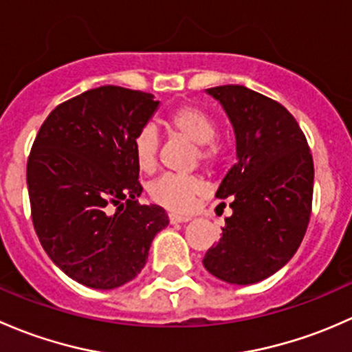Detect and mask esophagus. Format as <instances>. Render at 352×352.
<instances>
[{
  "mask_svg": "<svg viewBox=\"0 0 352 352\" xmlns=\"http://www.w3.org/2000/svg\"><path fill=\"white\" fill-rule=\"evenodd\" d=\"M190 215H177V213H169V222L171 223H186L190 222Z\"/></svg>",
  "mask_w": 352,
  "mask_h": 352,
  "instance_id": "34e87169",
  "label": "esophagus"
}]
</instances>
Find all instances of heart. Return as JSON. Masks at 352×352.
Masks as SVG:
<instances>
[{
	"label": "heart",
	"instance_id": "heart-1",
	"mask_svg": "<svg viewBox=\"0 0 352 352\" xmlns=\"http://www.w3.org/2000/svg\"><path fill=\"white\" fill-rule=\"evenodd\" d=\"M173 135L195 144V159L206 169L222 162L223 146L215 137V122L205 110L195 104H181L164 120ZM159 137L152 126H144L133 139V155L140 171L152 173L157 166ZM205 191V183L197 176L164 175L149 184L151 200L173 212H188Z\"/></svg>",
	"mask_w": 352,
	"mask_h": 352
}]
</instances>
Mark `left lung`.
<instances>
[{"instance_id":"left-lung-1","label":"left lung","mask_w":352,"mask_h":352,"mask_svg":"<svg viewBox=\"0 0 352 352\" xmlns=\"http://www.w3.org/2000/svg\"><path fill=\"white\" fill-rule=\"evenodd\" d=\"M232 123L237 161L217 198H232L222 237L206 251L203 266L232 285L266 280L300 248L314 197V159L293 115L245 86L206 89Z\"/></svg>"}]
</instances>
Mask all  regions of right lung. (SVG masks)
Here are the masks:
<instances>
[{
  "label": "right lung",
  "instance_id": "obj_1",
  "mask_svg": "<svg viewBox=\"0 0 352 352\" xmlns=\"http://www.w3.org/2000/svg\"><path fill=\"white\" fill-rule=\"evenodd\" d=\"M159 101L100 86L64 101L42 123L27 162L32 220L43 251L78 283L113 289L146 266L168 227L159 205H140L133 139Z\"/></svg>",
  "mask_w": 352,
  "mask_h": 352
}]
</instances>
